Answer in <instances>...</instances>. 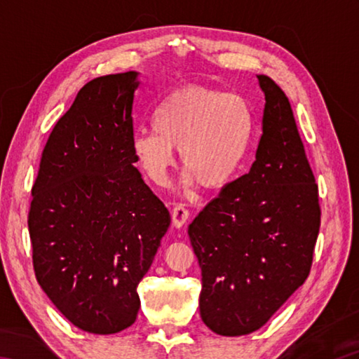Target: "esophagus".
<instances>
[{
  "label": "esophagus",
  "mask_w": 359,
  "mask_h": 359,
  "mask_svg": "<svg viewBox=\"0 0 359 359\" xmlns=\"http://www.w3.org/2000/svg\"><path fill=\"white\" fill-rule=\"evenodd\" d=\"M171 216H172V225L175 228H182L187 224V220L189 217V212L184 207V205H175L172 212H171Z\"/></svg>",
  "instance_id": "esophagus-1"
}]
</instances>
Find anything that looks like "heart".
Masks as SVG:
<instances>
[{
	"label": "heart",
	"instance_id": "heart-1",
	"mask_svg": "<svg viewBox=\"0 0 359 359\" xmlns=\"http://www.w3.org/2000/svg\"><path fill=\"white\" fill-rule=\"evenodd\" d=\"M154 128H140L131 148L142 171L163 185L175 148L188 182L222 188L241 170L253 142L255 116L247 98L189 85L174 89L154 111Z\"/></svg>",
	"mask_w": 359,
	"mask_h": 359
}]
</instances>
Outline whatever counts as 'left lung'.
Wrapping results in <instances>:
<instances>
[{
    "label": "left lung",
    "instance_id": "left-lung-1",
    "mask_svg": "<svg viewBox=\"0 0 359 359\" xmlns=\"http://www.w3.org/2000/svg\"><path fill=\"white\" fill-rule=\"evenodd\" d=\"M256 77L265 97L256 160L188 226L202 321L222 337L259 330L304 284L321 224L292 106L270 77Z\"/></svg>",
    "mask_w": 359,
    "mask_h": 359
}]
</instances>
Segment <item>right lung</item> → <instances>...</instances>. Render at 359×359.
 Returning <instances> with one entry per match:
<instances>
[{"label":"right lung","mask_w":359,"mask_h":359,"mask_svg":"<svg viewBox=\"0 0 359 359\" xmlns=\"http://www.w3.org/2000/svg\"><path fill=\"white\" fill-rule=\"evenodd\" d=\"M140 74L86 83L46 143L29 234L38 284L79 329L112 334L135 323L137 285L171 224L134 166Z\"/></svg>","instance_id":"1"}]
</instances>
